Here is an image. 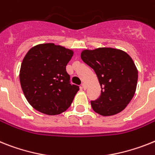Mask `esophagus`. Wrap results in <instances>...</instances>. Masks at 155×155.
Here are the masks:
<instances>
[{"label": "esophagus", "instance_id": "esophagus-1", "mask_svg": "<svg viewBox=\"0 0 155 155\" xmlns=\"http://www.w3.org/2000/svg\"><path fill=\"white\" fill-rule=\"evenodd\" d=\"M82 88H83L84 90H87V85H86L85 84H82Z\"/></svg>", "mask_w": 155, "mask_h": 155}]
</instances>
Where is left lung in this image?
Listing matches in <instances>:
<instances>
[{"mask_svg":"<svg viewBox=\"0 0 155 155\" xmlns=\"http://www.w3.org/2000/svg\"><path fill=\"white\" fill-rule=\"evenodd\" d=\"M81 58L97 75L102 91L92 109L102 116H113L124 110L136 93L138 70L126 52L111 47L84 49Z\"/></svg>","mask_w":155,"mask_h":155,"instance_id":"1","label":"left lung"}]
</instances>
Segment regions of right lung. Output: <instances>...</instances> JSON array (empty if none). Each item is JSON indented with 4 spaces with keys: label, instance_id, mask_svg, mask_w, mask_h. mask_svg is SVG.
<instances>
[{
    "label": "right lung",
    "instance_id": "obj_1",
    "mask_svg": "<svg viewBox=\"0 0 155 155\" xmlns=\"http://www.w3.org/2000/svg\"><path fill=\"white\" fill-rule=\"evenodd\" d=\"M73 50L54 43L35 45L20 67L19 81L24 96L34 109L47 115L68 110L79 91L69 83L66 65Z\"/></svg>",
    "mask_w": 155,
    "mask_h": 155
}]
</instances>
